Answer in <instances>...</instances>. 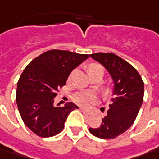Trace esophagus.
<instances>
[{"mask_svg":"<svg viewBox=\"0 0 159 159\" xmlns=\"http://www.w3.org/2000/svg\"><path fill=\"white\" fill-rule=\"evenodd\" d=\"M80 110L84 113V115H87V116H89V115H91L92 113H91V111H89V110H87V109H85V108H84V107H81L80 108Z\"/></svg>","mask_w":159,"mask_h":159,"instance_id":"1","label":"esophagus"}]
</instances>
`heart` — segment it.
<instances>
[{
	"label": "heart",
	"mask_w": 159,
	"mask_h": 159,
	"mask_svg": "<svg viewBox=\"0 0 159 159\" xmlns=\"http://www.w3.org/2000/svg\"><path fill=\"white\" fill-rule=\"evenodd\" d=\"M100 68L102 69V67L98 65V64H93L92 66H90V70H93V69H98ZM73 100L75 103L79 104L81 106H84V107H87L89 106L90 104H92L93 102H95L96 100V97L94 96V94L92 93H88V92H84V93H78L74 95L73 97Z\"/></svg>",
	"instance_id": "heart-1"
}]
</instances>
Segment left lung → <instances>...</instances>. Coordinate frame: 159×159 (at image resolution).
<instances>
[{
  "mask_svg": "<svg viewBox=\"0 0 159 159\" xmlns=\"http://www.w3.org/2000/svg\"><path fill=\"white\" fill-rule=\"evenodd\" d=\"M91 58L106 68L113 81L114 98L98 128L90 133L101 139H113L122 134L134 124L142 107L144 83L132 65L114 53H94Z\"/></svg>",
  "mask_w": 159,
  "mask_h": 159,
  "instance_id": "left-lung-1",
  "label": "left lung"
}]
</instances>
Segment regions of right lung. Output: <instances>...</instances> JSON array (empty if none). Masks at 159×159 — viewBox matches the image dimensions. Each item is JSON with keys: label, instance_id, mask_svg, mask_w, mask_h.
<instances>
[{"label": "right lung", "instance_id": "right-lung-1", "mask_svg": "<svg viewBox=\"0 0 159 159\" xmlns=\"http://www.w3.org/2000/svg\"><path fill=\"white\" fill-rule=\"evenodd\" d=\"M89 58L87 54L52 50L33 59L20 75L17 105L25 125L41 137L59 134L68 115L79 108L73 102L54 104L58 89L66 84L73 70Z\"/></svg>", "mask_w": 159, "mask_h": 159}]
</instances>
